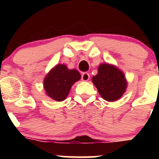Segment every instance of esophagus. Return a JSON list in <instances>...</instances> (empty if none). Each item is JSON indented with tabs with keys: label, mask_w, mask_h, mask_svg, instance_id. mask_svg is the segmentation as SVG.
Instances as JSON below:
<instances>
[{
	"label": "esophagus",
	"mask_w": 159,
	"mask_h": 159,
	"mask_svg": "<svg viewBox=\"0 0 159 159\" xmlns=\"http://www.w3.org/2000/svg\"><path fill=\"white\" fill-rule=\"evenodd\" d=\"M81 79H82L83 81H88L90 79V75L87 72H84L82 74V76H81Z\"/></svg>",
	"instance_id": "34e87169"
}]
</instances>
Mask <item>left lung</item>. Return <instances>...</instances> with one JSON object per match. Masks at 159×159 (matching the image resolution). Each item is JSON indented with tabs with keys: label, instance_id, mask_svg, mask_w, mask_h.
<instances>
[{
	"label": "left lung",
	"instance_id": "1",
	"mask_svg": "<svg viewBox=\"0 0 159 159\" xmlns=\"http://www.w3.org/2000/svg\"><path fill=\"white\" fill-rule=\"evenodd\" d=\"M92 82L102 99L108 102L120 99L127 87L123 71L109 64H101L99 66L98 74L92 77Z\"/></svg>",
	"mask_w": 159,
	"mask_h": 159
}]
</instances>
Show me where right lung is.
<instances>
[{"instance_id":"1","label":"right lung","mask_w":159,"mask_h":159,"mask_svg":"<svg viewBox=\"0 0 159 159\" xmlns=\"http://www.w3.org/2000/svg\"><path fill=\"white\" fill-rule=\"evenodd\" d=\"M80 78V74L77 70L68 69L64 64H57L44 78L43 88L47 95L60 102L67 98L71 86Z\"/></svg>"}]
</instances>
